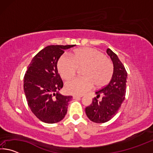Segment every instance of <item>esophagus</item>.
Returning <instances> with one entry per match:
<instances>
[{
	"label": "esophagus",
	"instance_id": "esophagus-1",
	"mask_svg": "<svg viewBox=\"0 0 153 153\" xmlns=\"http://www.w3.org/2000/svg\"><path fill=\"white\" fill-rule=\"evenodd\" d=\"M82 97V96H78V95H74L73 96L74 99H76V98H80Z\"/></svg>",
	"mask_w": 153,
	"mask_h": 153
}]
</instances>
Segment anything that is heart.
<instances>
[{
  "label": "heart",
  "mask_w": 153,
  "mask_h": 153,
  "mask_svg": "<svg viewBox=\"0 0 153 153\" xmlns=\"http://www.w3.org/2000/svg\"><path fill=\"white\" fill-rule=\"evenodd\" d=\"M83 70L84 77H76L67 81L65 89L67 93L81 95L92 88H102L112 78L113 64L105 54L96 48L85 47L76 50L72 56L62 55L57 62L59 73L63 79H69L76 75L78 68Z\"/></svg>",
  "instance_id": "b5f03b06"
}]
</instances>
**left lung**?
Masks as SVG:
<instances>
[{
  "label": "left lung",
  "mask_w": 153,
  "mask_h": 153,
  "mask_svg": "<svg viewBox=\"0 0 153 153\" xmlns=\"http://www.w3.org/2000/svg\"><path fill=\"white\" fill-rule=\"evenodd\" d=\"M107 53L113 64L112 78L107 86L96 92L97 97L93 98L92 104L85 109L89 120L97 123L107 122L117 114L125 99L126 92L128 74L125 67L110 48L107 49ZM100 95L103 97L98 101L97 98Z\"/></svg>",
  "instance_id": "left-lung-1"
}]
</instances>
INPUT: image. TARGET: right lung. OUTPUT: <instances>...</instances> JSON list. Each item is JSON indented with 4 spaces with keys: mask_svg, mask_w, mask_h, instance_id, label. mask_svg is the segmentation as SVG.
Returning <instances> with one entry per match:
<instances>
[{
    "mask_svg": "<svg viewBox=\"0 0 153 153\" xmlns=\"http://www.w3.org/2000/svg\"><path fill=\"white\" fill-rule=\"evenodd\" d=\"M76 45H50L34 56L24 79L27 105L40 121L55 123L65 116L71 96L59 93L63 83L58 74L57 62L64 50Z\"/></svg>",
    "mask_w": 153,
    "mask_h": 153,
    "instance_id": "right-lung-1",
    "label": "right lung"
}]
</instances>
